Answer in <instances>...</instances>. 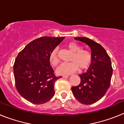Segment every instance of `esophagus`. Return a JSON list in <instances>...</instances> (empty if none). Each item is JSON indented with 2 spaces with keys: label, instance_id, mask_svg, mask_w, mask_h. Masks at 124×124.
<instances>
[{
  "label": "esophagus",
  "instance_id": "obj_1",
  "mask_svg": "<svg viewBox=\"0 0 124 124\" xmlns=\"http://www.w3.org/2000/svg\"><path fill=\"white\" fill-rule=\"evenodd\" d=\"M63 78H65V79L68 78H69V76H63Z\"/></svg>",
  "mask_w": 124,
  "mask_h": 124
}]
</instances>
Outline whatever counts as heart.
Returning a JSON list of instances; mask_svg holds the SVG:
<instances>
[{
  "mask_svg": "<svg viewBox=\"0 0 124 124\" xmlns=\"http://www.w3.org/2000/svg\"><path fill=\"white\" fill-rule=\"evenodd\" d=\"M67 48L72 53L69 63H62L56 69V73L60 75H69L79 69L84 71L89 68L91 64L93 57L90 51L81 49V46L75 42L69 43ZM58 48H55L50 53L49 59L53 66H56L59 63Z\"/></svg>",
  "mask_w": 124,
  "mask_h": 124,
  "instance_id": "b5f03b06",
  "label": "heart"
}]
</instances>
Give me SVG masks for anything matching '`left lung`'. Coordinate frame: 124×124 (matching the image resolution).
<instances>
[{"instance_id": "8db88e82", "label": "left lung", "mask_w": 124, "mask_h": 124, "mask_svg": "<svg viewBox=\"0 0 124 124\" xmlns=\"http://www.w3.org/2000/svg\"><path fill=\"white\" fill-rule=\"evenodd\" d=\"M74 39L87 44L91 50L93 60L86 73L79 74L81 83L71 87L76 99L83 104L89 105L100 100L110 84L112 67L110 57L100 44L86 37Z\"/></svg>"}]
</instances>
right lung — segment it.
Returning a JSON list of instances; mask_svg holds the SVG:
<instances>
[{"mask_svg":"<svg viewBox=\"0 0 124 124\" xmlns=\"http://www.w3.org/2000/svg\"><path fill=\"white\" fill-rule=\"evenodd\" d=\"M64 37H43L29 43L20 51L14 64L17 91L34 104L46 102L54 94L56 77L50 63V53Z\"/></svg>","mask_w":124,"mask_h":124,"instance_id":"add662e5","label":"right lung"}]
</instances>
